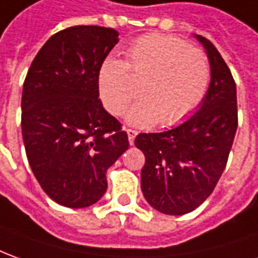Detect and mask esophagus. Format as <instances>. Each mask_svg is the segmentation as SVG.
Returning a JSON list of instances; mask_svg holds the SVG:
<instances>
[{
	"label": "esophagus",
	"instance_id": "obj_1",
	"mask_svg": "<svg viewBox=\"0 0 258 258\" xmlns=\"http://www.w3.org/2000/svg\"><path fill=\"white\" fill-rule=\"evenodd\" d=\"M126 133H127V138H129V143L133 145V143H135V138H136L138 132H136V131H133V129H126Z\"/></svg>",
	"mask_w": 258,
	"mask_h": 258
}]
</instances>
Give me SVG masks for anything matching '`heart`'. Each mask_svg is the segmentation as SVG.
<instances>
[{
	"instance_id": "b5f03b06",
	"label": "heart",
	"mask_w": 258,
	"mask_h": 258,
	"mask_svg": "<svg viewBox=\"0 0 258 258\" xmlns=\"http://www.w3.org/2000/svg\"><path fill=\"white\" fill-rule=\"evenodd\" d=\"M142 79V97L126 120L135 126H171L200 105L211 83L208 56L178 37L146 35L126 51V61L108 57L98 73L101 99L112 115H122L138 95L133 80Z\"/></svg>"
}]
</instances>
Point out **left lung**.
<instances>
[{
	"label": "left lung",
	"instance_id": "8db88e82",
	"mask_svg": "<svg viewBox=\"0 0 258 258\" xmlns=\"http://www.w3.org/2000/svg\"><path fill=\"white\" fill-rule=\"evenodd\" d=\"M207 50L211 84L200 109L177 127L140 133L135 145L146 163L142 191L154 209L185 215L212 194L226 167L237 129L236 84L229 67L207 37L195 35Z\"/></svg>",
	"mask_w": 258,
	"mask_h": 258
}]
</instances>
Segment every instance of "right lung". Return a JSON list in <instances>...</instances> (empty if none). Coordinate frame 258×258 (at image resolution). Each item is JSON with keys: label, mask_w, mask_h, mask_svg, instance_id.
<instances>
[{"label": "right lung", "mask_w": 258, "mask_h": 258, "mask_svg": "<svg viewBox=\"0 0 258 258\" xmlns=\"http://www.w3.org/2000/svg\"><path fill=\"white\" fill-rule=\"evenodd\" d=\"M118 31L78 25L54 33L28 70L22 138L32 171L54 202L87 208L105 194L106 170L129 147L118 119L104 109L98 73Z\"/></svg>", "instance_id": "add662e5"}]
</instances>
